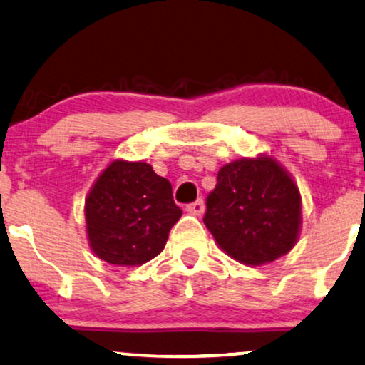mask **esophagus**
Wrapping results in <instances>:
<instances>
[{
	"mask_svg": "<svg viewBox=\"0 0 365 365\" xmlns=\"http://www.w3.org/2000/svg\"><path fill=\"white\" fill-rule=\"evenodd\" d=\"M187 212L194 214V216H200V214L204 212V200L197 199L195 202H192V204H188L187 205Z\"/></svg>",
	"mask_w": 365,
	"mask_h": 365,
	"instance_id": "34e87169",
	"label": "esophagus"
}]
</instances>
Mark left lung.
Returning <instances> with one entry per match:
<instances>
[{
    "mask_svg": "<svg viewBox=\"0 0 365 365\" xmlns=\"http://www.w3.org/2000/svg\"><path fill=\"white\" fill-rule=\"evenodd\" d=\"M204 225L231 258L263 265L291 252L299 236L301 195L269 156L227 163L205 200Z\"/></svg>",
    "mask_w": 365,
    "mask_h": 365,
    "instance_id": "8db88e82",
    "label": "left lung"
}]
</instances>
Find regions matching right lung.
I'll return each instance as SVG.
<instances>
[{"label":"right lung","mask_w":365,"mask_h":365,"mask_svg":"<svg viewBox=\"0 0 365 365\" xmlns=\"http://www.w3.org/2000/svg\"><path fill=\"white\" fill-rule=\"evenodd\" d=\"M90 247L118 267L143 265L161 253L182 217L171 183L144 161H112L85 202Z\"/></svg>","instance_id":"1"}]
</instances>
